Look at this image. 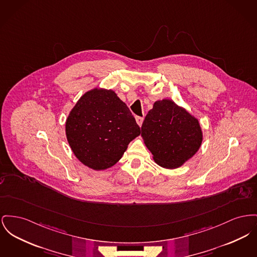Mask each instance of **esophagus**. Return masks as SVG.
Masks as SVG:
<instances>
[{"label": "esophagus", "mask_w": 257, "mask_h": 257, "mask_svg": "<svg viewBox=\"0 0 257 257\" xmlns=\"http://www.w3.org/2000/svg\"><path fill=\"white\" fill-rule=\"evenodd\" d=\"M136 121L139 126H142V124H143V121H144V117H141V116H136Z\"/></svg>", "instance_id": "esophagus-1"}]
</instances>
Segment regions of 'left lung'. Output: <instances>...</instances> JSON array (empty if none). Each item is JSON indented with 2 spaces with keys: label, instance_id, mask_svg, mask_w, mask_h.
Returning <instances> with one entry per match:
<instances>
[{
  "label": "left lung",
  "instance_id": "8db88e82",
  "mask_svg": "<svg viewBox=\"0 0 257 257\" xmlns=\"http://www.w3.org/2000/svg\"><path fill=\"white\" fill-rule=\"evenodd\" d=\"M142 137L154 161L167 169L190 159L203 140L199 121L168 99L154 103L143 122Z\"/></svg>",
  "mask_w": 257,
  "mask_h": 257
}]
</instances>
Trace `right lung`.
<instances>
[{
    "mask_svg": "<svg viewBox=\"0 0 257 257\" xmlns=\"http://www.w3.org/2000/svg\"><path fill=\"white\" fill-rule=\"evenodd\" d=\"M141 129L112 90L86 92L71 110L66 135L76 158L93 170L113 166Z\"/></svg>",
    "mask_w": 257,
    "mask_h": 257,
    "instance_id": "obj_1",
    "label": "right lung"
}]
</instances>
